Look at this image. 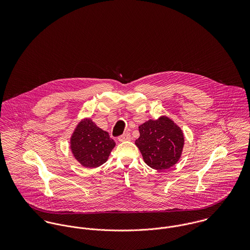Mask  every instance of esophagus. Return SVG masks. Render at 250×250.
Segmentation results:
<instances>
[{
  "instance_id": "34e87169",
  "label": "esophagus",
  "mask_w": 250,
  "mask_h": 250,
  "mask_svg": "<svg viewBox=\"0 0 250 250\" xmlns=\"http://www.w3.org/2000/svg\"><path fill=\"white\" fill-rule=\"evenodd\" d=\"M118 141H119L120 143L131 141V135H130V134H124V135H122L121 137L118 138Z\"/></svg>"
}]
</instances>
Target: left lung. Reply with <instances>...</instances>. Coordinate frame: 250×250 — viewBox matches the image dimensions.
Wrapping results in <instances>:
<instances>
[{"label": "left lung", "mask_w": 250, "mask_h": 250, "mask_svg": "<svg viewBox=\"0 0 250 250\" xmlns=\"http://www.w3.org/2000/svg\"><path fill=\"white\" fill-rule=\"evenodd\" d=\"M140 138L135 142L145 164L153 169H168L182 156L185 138L182 129L167 115L149 119L139 126Z\"/></svg>", "instance_id": "left-lung-1"}]
</instances>
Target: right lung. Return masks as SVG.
Returning <instances> with one entry per match:
<instances>
[{
	"label": "right lung",
	"instance_id": "obj_1",
	"mask_svg": "<svg viewBox=\"0 0 250 250\" xmlns=\"http://www.w3.org/2000/svg\"><path fill=\"white\" fill-rule=\"evenodd\" d=\"M114 146L115 143L107 131L88 117L78 122L69 141L72 155L85 168H96L105 164Z\"/></svg>",
	"mask_w": 250,
	"mask_h": 250
}]
</instances>
